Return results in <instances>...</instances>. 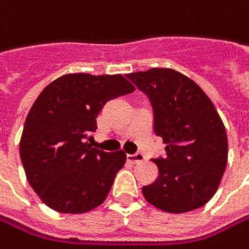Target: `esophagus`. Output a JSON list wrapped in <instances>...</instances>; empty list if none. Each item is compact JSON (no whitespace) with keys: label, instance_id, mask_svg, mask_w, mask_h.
Instances as JSON below:
<instances>
[{"label":"esophagus","instance_id":"34e87169","mask_svg":"<svg viewBox=\"0 0 249 249\" xmlns=\"http://www.w3.org/2000/svg\"><path fill=\"white\" fill-rule=\"evenodd\" d=\"M144 156L142 153H134V154H127V161H130L133 164H136V162H140V161H143Z\"/></svg>","mask_w":249,"mask_h":249}]
</instances>
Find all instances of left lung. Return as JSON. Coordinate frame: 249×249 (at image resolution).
I'll return each mask as SVG.
<instances>
[{
	"label": "left lung",
	"instance_id": "obj_1",
	"mask_svg": "<svg viewBox=\"0 0 249 249\" xmlns=\"http://www.w3.org/2000/svg\"><path fill=\"white\" fill-rule=\"evenodd\" d=\"M147 95L154 133L167 144L153 158L157 179L143 186L145 200L168 213L205 206L227 167V134L217 110L197 84L175 70L151 69L126 75Z\"/></svg>",
	"mask_w": 249,
	"mask_h": 249
}]
</instances>
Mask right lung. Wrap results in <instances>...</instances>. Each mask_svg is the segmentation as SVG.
Returning a JSON list of instances; mask_svg holds the SVG:
<instances>
[{"label":"right lung","mask_w":249,"mask_h":249,"mask_svg":"<svg viewBox=\"0 0 249 249\" xmlns=\"http://www.w3.org/2000/svg\"><path fill=\"white\" fill-rule=\"evenodd\" d=\"M134 91L123 75L67 74L49 84L25 120L19 154L28 182L58 213H85L104 203L124 165L123 151L88 142L107 101Z\"/></svg>","instance_id":"obj_1"}]
</instances>
